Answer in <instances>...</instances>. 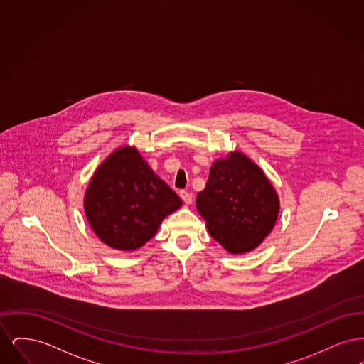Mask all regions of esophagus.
Instances as JSON below:
<instances>
[{
  "instance_id": "1",
  "label": "esophagus",
  "mask_w": 364,
  "mask_h": 364,
  "mask_svg": "<svg viewBox=\"0 0 364 364\" xmlns=\"http://www.w3.org/2000/svg\"><path fill=\"white\" fill-rule=\"evenodd\" d=\"M180 196H181V199H183V202H184L186 205H191V203H192V193L188 192V191H181V192H180Z\"/></svg>"
}]
</instances>
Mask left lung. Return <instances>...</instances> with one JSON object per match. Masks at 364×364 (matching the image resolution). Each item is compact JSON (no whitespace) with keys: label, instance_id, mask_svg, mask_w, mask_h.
Returning a JSON list of instances; mask_svg holds the SVG:
<instances>
[{"label":"left lung","instance_id":"1","mask_svg":"<svg viewBox=\"0 0 364 364\" xmlns=\"http://www.w3.org/2000/svg\"><path fill=\"white\" fill-rule=\"evenodd\" d=\"M196 208L208 233L229 254L255 250L276 225L279 198L259 166L242 151H230L210 168Z\"/></svg>","mask_w":364,"mask_h":364}]
</instances>
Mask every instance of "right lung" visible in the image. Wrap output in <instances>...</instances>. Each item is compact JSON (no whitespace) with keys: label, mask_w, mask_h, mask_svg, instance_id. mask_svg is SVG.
<instances>
[{"label":"right lung","mask_w":364,"mask_h":364,"mask_svg":"<svg viewBox=\"0 0 364 364\" xmlns=\"http://www.w3.org/2000/svg\"><path fill=\"white\" fill-rule=\"evenodd\" d=\"M183 202L136 147L122 146L95 169L85 193L87 221L106 245L135 251Z\"/></svg>","instance_id":"right-lung-1"}]
</instances>
